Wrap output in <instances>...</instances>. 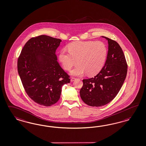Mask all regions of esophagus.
<instances>
[{
    "label": "esophagus",
    "mask_w": 146,
    "mask_h": 146,
    "mask_svg": "<svg viewBox=\"0 0 146 146\" xmlns=\"http://www.w3.org/2000/svg\"><path fill=\"white\" fill-rule=\"evenodd\" d=\"M76 79V78H74V77H71V79H70V81H71V82H72L75 81Z\"/></svg>",
    "instance_id": "34e87169"
}]
</instances>
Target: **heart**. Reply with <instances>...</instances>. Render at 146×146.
<instances>
[{
    "mask_svg": "<svg viewBox=\"0 0 146 146\" xmlns=\"http://www.w3.org/2000/svg\"><path fill=\"white\" fill-rule=\"evenodd\" d=\"M68 52L62 49L59 59L64 69L71 71V75L82 76L87 73L89 76L96 75L104 65L108 56V48L103 42L77 41L68 45Z\"/></svg>",
    "mask_w": 146,
    "mask_h": 146,
    "instance_id": "obj_1",
    "label": "heart"
}]
</instances>
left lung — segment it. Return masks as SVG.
Instances as JSON below:
<instances>
[{
  "instance_id": "obj_1",
  "label": "left lung",
  "mask_w": 146,
  "mask_h": 146,
  "mask_svg": "<svg viewBox=\"0 0 146 146\" xmlns=\"http://www.w3.org/2000/svg\"><path fill=\"white\" fill-rule=\"evenodd\" d=\"M108 41V52L104 66L93 78L83 79L80 90L82 101L90 106L108 104L120 91L127 76V65L123 52L116 41Z\"/></svg>"
}]
</instances>
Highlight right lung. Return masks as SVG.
I'll return each instance as SVG.
<instances>
[{"label": "right lung", "mask_w": 146, "mask_h": 146, "mask_svg": "<svg viewBox=\"0 0 146 146\" xmlns=\"http://www.w3.org/2000/svg\"><path fill=\"white\" fill-rule=\"evenodd\" d=\"M61 41L45 35L31 38L19 56L17 70L23 86L38 104L50 106L56 103L62 87L70 82L57 61L56 51Z\"/></svg>", "instance_id": "obj_1"}]
</instances>
